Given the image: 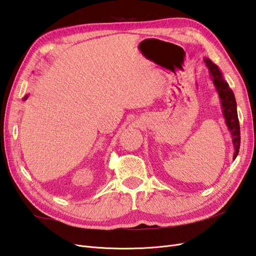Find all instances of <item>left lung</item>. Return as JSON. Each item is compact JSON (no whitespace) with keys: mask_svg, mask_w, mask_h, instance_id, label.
<instances>
[{"mask_svg":"<svg viewBox=\"0 0 256 256\" xmlns=\"http://www.w3.org/2000/svg\"><path fill=\"white\" fill-rule=\"evenodd\" d=\"M204 62L208 68L209 74H210L212 83L214 84L216 90L218 92L219 97L221 99L223 116L226 118V126L230 131L232 138H233V145L235 150L233 158L236 159L240 147V127L237 115V104L234 92L230 88L228 82L224 80L218 66L214 64L209 58H204Z\"/></svg>","mask_w":256,"mask_h":256,"instance_id":"obj_1","label":"left lung"}]
</instances>
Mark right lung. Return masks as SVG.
I'll use <instances>...</instances> for the list:
<instances>
[{"label": "right lung", "instance_id": "right-lung-1", "mask_svg": "<svg viewBox=\"0 0 256 256\" xmlns=\"http://www.w3.org/2000/svg\"><path fill=\"white\" fill-rule=\"evenodd\" d=\"M26 99H28V96H26L24 98H23V100H26Z\"/></svg>", "mask_w": 256, "mask_h": 256}]
</instances>
